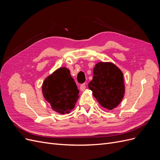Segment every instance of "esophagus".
Wrapping results in <instances>:
<instances>
[{
    "instance_id": "obj_1",
    "label": "esophagus",
    "mask_w": 160,
    "mask_h": 160,
    "mask_svg": "<svg viewBox=\"0 0 160 160\" xmlns=\"http://www.w3.org/2000/svg\"><path fill=\"white\" fill-rule=\"evenodd\" d=\"M85 88H86V85H85V83H83V84H81V86H80V89H81V91H83L85 90Z\"/></svg>"
}]
</instances>
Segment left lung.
I'll list each match as a JSON object with an SVG mask.
<instances>
[{
  "label": "left lung",
  "instance_id": "obj_1",
  "mask_svg": "<svg viewBox=\"0 0 160 160\" xmlns=\"http://www.w3.org/2000/svg\"><path fill=\"white\" fill-rule=\"evenodd\" d=\"M88 87L102 107L112 110L123 98V75L113 63L98 62L95 66L93 79L89 82Z\"/></svg>",
  "mask_w": 160,
  "mask_h": 160
}]
</instances>
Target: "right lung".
I'll return each instance as SVG.
<instances>
[{
    "mask_svg": "<svg viewBox=\"0 0 160 160\" xmlns=\"http://www.w3.org/2000/svg\"><path fill=\"white\" fill-rule=\"evenodd\" d=\"M42 90L52 109L61 114L69 113L79 98V91L69 70L65 67L58 69L46 78Z\"/></svg>",
    "mask_w": 160,
    "mask_h": 160,
    "instance_id": "1",
    "label": "right lung"
}]
</instances>
